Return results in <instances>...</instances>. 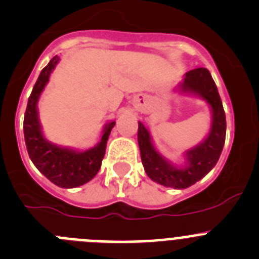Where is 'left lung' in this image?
<instances>
[{
	"mask_svg": "<svg viewBox=\"0 0 259 259\" xmlns=\"http://www.w3.org/2000/svg\"><path fill=\"white\" fill-rule=\"evenodd\" d=\"M179 92L197 94L208 103L212 111L208 135L202 143L185 152L187 163L184 167L171 165L158 153L152 143L151 134L141 121L138 122V144L142 163L149 179L163 187L185 189L204 178L219 161L226 137V116L211 72L204 67L188 71L179 85Z\"/></svg>",
	"mask_w": 259,
	"mask_h": 259,
	"instance_id": "left-lung-1",
	"label": "left lung"
}]
</instances>
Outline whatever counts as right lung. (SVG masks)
Masks as SVG:
<instances>
[{
  "instance_id": "add662e5",
  "label": "right lung",
  "mask_w": 259,
  "mask_h": 259,
  "mask_svg": "<svg viewBox=\"0 0 259 259\" xmlns=\"http://www.w3.org/2000/svg\"><path fill=\"white\" fill-rule=\"evenodd\" d=\"M60 57L55 56L40 71L34 88L28 100L24 116V138L31 162L53 184L60 188H76L91 181L100 171L105 157L108 137L115 126V121L105 125L102 138L96 147L84 152L64 148L48 142L42 134L38 118L37 103L46 84L50 80L51 72L59 64Z\"/></svg>"
}]
</instances>
